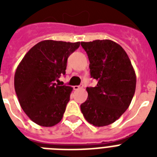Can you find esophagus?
I'll return each instance as SVG.
<instances>
[{"mask_svg": "<svg viewBox=\"0 0 157 157\" xmlns=\"http://www.w3.org/2000/svg\"><path fill=\"white\" fill-rule=\"evenodd\" d=\"M82 88V86H73V89L75 90H78Z\"/></svg>", "mask_w": 157, "mask_h": 157, "instance_id": "34e87169", "label": "esophagus"}]
</instances>
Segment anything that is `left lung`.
I'll use <instances>...</instances> for the list:
<instances>
[{"mask_svg": "<svg viewBox=\"0 0 157 157\" xmlns=\"http://www.w3.org/2000/svg\"><path fill=\"white\" fill-rule=\"evenodd\" d=\"M90 60V71L97 81L87 87L88 98L81 105L84 117L94 126L115 122L129 107L136 88V75L124 49L111 40L81 42Z\"/></svg>", "mask_w": 157, "mask_h": 157, "instance_id": "left-lung-1", "label": "left lung"}]
</instances>
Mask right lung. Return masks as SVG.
I'll use <instances>...</instances> for the list:
<instances>
[{"mask_svg": "<svg viewBox=\"0 0 157 157\" xmlns=\"http://www.w3.org/2000/svg\"><path fill=\"white\" fill-rule=\"evenodd\" d=\"M80 42L42 40L23 57L14 75V90L22 109L36 124L54 126L63 118L72 88L56 82L66 73L69 55Z\"/></svg>", "mask_w": 157, "mask_h": 157, "instance_id": "add662e5", "label": "right lung"}]
</instances>
